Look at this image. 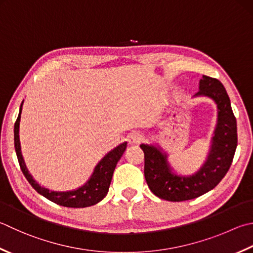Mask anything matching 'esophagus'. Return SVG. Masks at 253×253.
Wrapping results in <instances>:
<instances>
[{
	"label": "esophagus",
	"instance_id": "34e87169",
	"mask_svg": "<svg viewBox=\"0 0 253 253\" xmlns=\"http://www.w3.org/2000/svg\"><path fill=\"white\" fill-rule=\"evenodd\" d=\"M143 140H144V136H143L139 132H132L127 136V142H128V144H131V145L140 144Z\"/></svg>",
	"mask_w": 253,
	"mask_h": 253
}]
</instances>
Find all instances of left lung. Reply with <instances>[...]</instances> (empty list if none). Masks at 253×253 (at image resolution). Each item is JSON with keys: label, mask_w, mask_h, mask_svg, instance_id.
Instances as JSON below:
<instances>
[{"label": "left lung", "mask_w": 253, "mask_h": 253, "mask_svg": "<svg viewBox=\"0 0 253 253\" xmlns=\"http://www.w3.org/2000/svg\"><path fill=\"white\" fill-rule=\"evenodd\" d=\"M208 96L218 107V125L211 151L201 170L190 177L170 173L166 156L150 145H141L144 152V176L151 192L169 202L197 198L215 188L229 170L238 144L237 120L223 84L216 78L204 76L196 96Z\"/></svg>", "instance_id": "8db88e82"}]
</instances>
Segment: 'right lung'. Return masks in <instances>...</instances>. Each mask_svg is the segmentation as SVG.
Masks as SVG:
<instances>
[{"label": "right lung", "instance_id": "obj_1", "mask_svg": "<svg viewBox=\"0 0 253 253\" xmlns=\"http://www.w3.org/2000/svg\"><path fill=\"white\" fill-rule=\"evenodd\" d=\"M21 110L22 104L20 109V113L14 125V146H15L16 156L18 160V164L22 173L25 176V178L28 180V183L32 185L37 193H40L42 196L49 199L50 202L55 203L57 205L64 207H71V208H83V207H89L92 205H96L100 201L106 197V195L109 190V186H110L112 175L116 165L121 159L123 152L126 151V142L122 143L116 149L103 157V159L99 162V164L94 169L93 174L91 176L87 184L83 186L82 188L74 192H66V193H57V192H49L48 189L44 187H41L32 176L28 173L25 164H24L23 157L21 154V147H20V140H18V126H20V119H21Z\"/></svg>", "mask_w": 253, "mask_h": 253}]
</instances>
